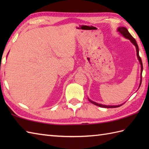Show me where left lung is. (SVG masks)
I'll return each mask as SVG.
<instances>
[{
  "label": "left lung",
  "mask_w": 149,
  "mask_h": 149,
  "mask_svg": "<svg viewBox=\"0 0 149 149\" xmlns=\"http://www.w3.org/2000/svg\"><path fill=\"white\" fill-rule=\"evenodd\" d=\"M117 31L121 34L122 36H123L124 38H125L126 39H128L130 40V42L133 44V45L135 46L136 47V55H137V58L139 62L140 63V65H141V77H140V85H139V88L141 86V80H142V71H143V65H142V61H141V59L139 56V48H138V45L136 43V41L135 40V39L133 37L131 36V34L129 33L128 30L126 29L125 27H118V29H117ZM138 88V89H139ZM88 99L89 100V101L90 102H91L92 104H93L94 105H96L97 106H99L101 107H104V108H113V107H118L121 106L122 104H120V105H117V106H107V105H104V104H99V103H97L95 102H94V101L90 100L89 98L88 97Z\"/></svg>",
  "instance_id": "obj_1"
}]
</instances>
